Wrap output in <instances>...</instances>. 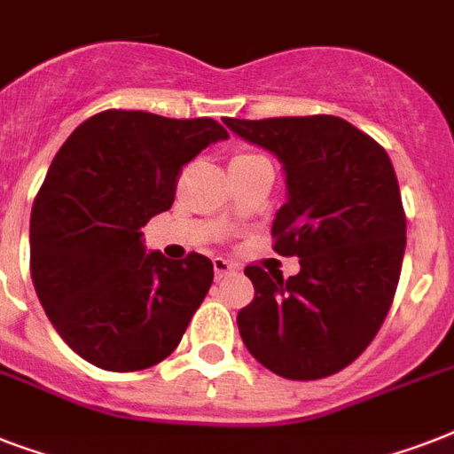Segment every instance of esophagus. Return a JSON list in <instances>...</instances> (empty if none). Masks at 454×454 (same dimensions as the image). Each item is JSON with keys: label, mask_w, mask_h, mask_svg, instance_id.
<instances>
[{"label": "esophagus", "mask_w": 454, "mask_h": 454, "mask_svg": "<svg viewBox=\"0 0 454 454\" xmlns=\"http://www.w3.org/2000/svg\"><path fill=\"white\" fill-rule=\"evenodd\" d=\"M235 270H238V263H233V262H228V259H221V256H216V259H214V273H216V278H223V276H228V273H235Z\"/></svg>", "instance_id": "obj_1"}]
</instances>
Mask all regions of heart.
Returning a JSON list of instances; mask_svg holds the SVG:
<instances>
[{"instance_id":"obj_1","label":"heart","mask_w":454,"mask_h":454,"mask_svg":"<svg viewBox=\"0 0 454 454\" xmlns=\"http://www.w3.org/2000/svg\"><path fill=\"white\" fill-rule=\"evenodd\" d=\"M247 157H254V155H249V153H238V155H235L231 162H238V160H247Z\"/></svg>"}]
</instances>
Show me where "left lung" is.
<instances>
[{
    "instance_id": "1",
    "label": "left lung",
    "mask_w": 454,
    "mask_h": 454,
    "mask_svg": "<svg viewBox=\"0 0 454 454\" xmlns=\"http://www.w3.org/2000/svg\"><path fill=\"white\" fill-rule=\"evenodd\" d=\"M223 122L283 162L287 202L273 221V249L301 263L287 280L245 269L254 299L238 313L242 341L285 380L330 377L365 351L394 303L405 254L394 164L334 115Z\"/></svg>"
}]
</instances>
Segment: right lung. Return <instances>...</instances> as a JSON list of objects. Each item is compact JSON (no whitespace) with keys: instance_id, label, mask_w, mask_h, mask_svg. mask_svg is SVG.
Returning <instances> with one entry per match:
<instances>
[{"instance_id":"1","label":"right lung","mask_w":454,"mask_h":454,"mask_svg":"<svg viewBox=\"0 0 454 454\" xmlns=\"http://www.w3.org/2000/svg\"><path fill=\"white\" fill-rule=\"evenodd\" d=\"M221 138L212 117L103 110L53 157L30 214V276L56 332L91 365H157L207 297L212 262L145 254L141 228L169 209L184 164Z\"/></svg>"}]
</instances>
